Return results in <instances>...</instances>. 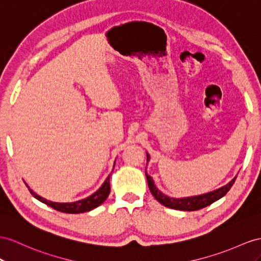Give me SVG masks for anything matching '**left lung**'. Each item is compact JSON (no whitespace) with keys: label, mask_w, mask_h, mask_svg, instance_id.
Here are the masks:
<instances>
[{"label":"left lung","mask_w":261,"mask_h":261,"mask_svg":"<svg viewBox=\"0 0 261 261\" xmlns=\"http://www.w3.org/2000/svg\"><path fill=\"white\" fill-rule=\"evenodd\" d=\"M149 161H150V154L146 152V162ZM145 176H146V179H148V185H149L151 194L154 196V198L158 200V202H160L165 207H169V208L185 211V212H192V211L204 208V207L208 206L214 202H216V200L220 199L227 194V192L230 190V188L233 185V183H235L236 177H237L235 176L229 183H227L226 185L222 186V188L208 193H205V194L176 198V197H170L168 195H165L164 193L160 191L156 188V185L154 184L153 178L148 174V173H146V171H145Z\"/></svg>","instance_id":"obj_1"}]
</instances>
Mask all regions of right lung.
<instances>
[{"instance_id": "add662e5", "label": "right lung", "mask_w": 261, "mask_h": 261, "mask_svg": "<svg viewBox=\"0 0 261 261\" xmlns=\"http://www.w3.org/2000/svg\"><path fill=\"white\" fill-rule=\"evenodd\" d=\"M113 168H115V164H113ZM26 186L29 188L31 194L34 196L36 199H38L39 202H42L46 205L53 207L54 210L63 212V213H68V214H80V213H85V212H89V211L95 210L96 207H98L99 205H101L107 199V197L109 196V193H110V175L106 178V181L103 182V184L100 186V189L93 193V194H91L90 196L86 197L84 199H80V200H77V202H71V203L51 202V200H48V199H46L42 196L37 195L35 192H33V190L30 189V186L28 184H26Z\"/></svg>"}]
</instances>
